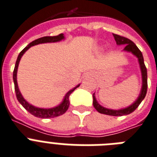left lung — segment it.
Listing matches in <instances>:
<instances>
[{
	"mask_svg": "<svg viewBox=\"0 0 157 157\" xmlns=\"http://www.w3.org/2000/svg\"><path fill=\"white\" fill-rule=\"evenodd\" d=\"M115 39L117 45H125L124 49L123 50V52H127L132 53L134 55L136 58L138 59L139 64H140V67L141 76H142V87H141L140 92L139 94L138 98L136 99L132 105H130L129 106H127L123 109H109V108H105L102 105H101L95 97V93L93 94V104H94V108L99 112L101 114H107V115L111 116H123V115H127V114H131L133 111H135V109L138 107L140 104L141 103L144 99L146 94H147V68L145 67L144 61V57H143L142 52L140 51L137 46L130 39L125 38V37L120 36L118 34H113Z\"/></svg>",
	"mask_w": 157,
	"mask_h": 157,
	"instance_id": "8db88e82",
	"label": "left lung"
}]
</instances>
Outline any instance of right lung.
<instances>
[{"label":"right lung","mask_w":157,"mask_h":157,"mask_svg":"<svg viewBox=\"0 0 157 157\" xmlns=\"http://www.w3.org/2000/svg\"><path fill=\"white\" fill-rule=\"evenodd\" d=\"M65 39L63 34H60L57 35V36H45L39 38V39L34 40V41L31 42L30 44H28L20 53H19L17 59L16 63H15L14 70H13V82H14V89H15V93H16L17 99L18 100L22 106L27 110L29 113L33 114L35 117L41 118H55V117H58L62 114H63L67 111V109H68L69 106L70 101H69V96L70 94H72V92L76 90V88H78L81 84H78L76 85V87L72 89L71 90L67 92V94H65V96L63 98V101H61L60 104H59L58 105L55 106L52 108H39L36 107L34 105H31L30 103L28 102L27 101L25 100L23 98V96L21 95V92L19 90L18 85H17V67L19 65V62L21 60V58L24 55L26 51L30 48L33 47V46L38 45V44H41V43H57L61 40H63Z\"/></svg>","instance_id":"obj_1"}]
</instances>
